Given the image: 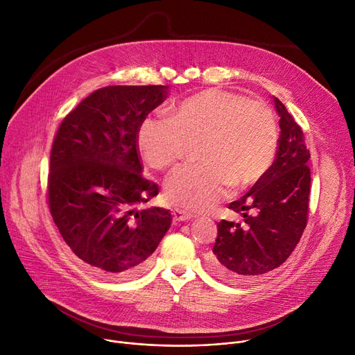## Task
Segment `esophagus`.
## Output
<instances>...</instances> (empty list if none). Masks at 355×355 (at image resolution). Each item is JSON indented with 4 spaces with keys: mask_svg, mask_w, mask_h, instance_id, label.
Returning a JSON list of instances; mask_svg holds the SVG:
<instances>
[{
    "mask_svg": "<svg viewBox=\"0 0 355 355\" xmlns=\"http://www.w3.org/2000/svg\"><path fill=\"white\" fill-rule=\"evenodd\" d=\"M194 217V214H191V213H189V211H184V210H181V209H174L173 210V218H174V221H185V220H190V218H193Z\"/></svg>",
    "mask_w": 355,
    "mask_h": 355,
    "instance_id": "34e87169",
    "label": "esophagus"
}]
</instances>
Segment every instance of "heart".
Returning a JSON list of instances; mask_svg holds the SVG:
<instances>
[{"mask_svg": "<svg viewBox=\"0 0 355 355\" xmlns=\"http://www.w3.org/2000/svg\"><path fill=\"white\" fill-rule=\"evenodd\" d=\"M197 141L202 162L177 168L165 182L166 200L187 210L211 207L229 184L243 190L266 175L277 148L273 110L260 99L213 87L173 105L168 118L148 115L137 132L139 155L154 170L175 165Z\"/></svg>", "mask_w": 355, "mask_h": 355, "instance_id": "1", "label": "heart"}]
</instances>
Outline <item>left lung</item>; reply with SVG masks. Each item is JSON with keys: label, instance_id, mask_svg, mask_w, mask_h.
<instances>
[{"label": "left lung", "instance_id": "8db88e82", "mask_svg": "<svg viewBox=\"0 0 355 355\" xmlns=\"http://www.w3.org/2000/svg\"><path fill=\"white\" fill-rule=\"evenodd\" d=\"M281 135L275 161L249 193L229 209L243 223L221 220L207 263L214 275L243 282L281 266L306 227L311 193V158L305 135L285 105L273 98Z\"/></svg>", "mask_w": 355, "mask_h": 355}]
</instances>
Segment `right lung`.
Wrapping results in <instances>:
<instances>
[{
  "instance_id": "right-lung-1",
  "label": "right lung",
  "mask_w": 355,
  "mask_h": 355,
  "mask_svg": "<svg viewBox=\"0 0 355 355\" xmlns=\"http://www.w3.org/2000/svg\"><path fill=\"white\" fill-rule=\"evenodd\" d=\"M168 86H106L66 115L50 154L47 200L71 252L99 275L144 272L173 216L139 202L159 187L142 175L141 122L166 99Z\"/></svg>"
}]
</instances>
